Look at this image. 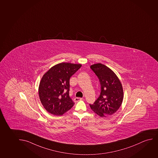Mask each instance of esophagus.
<instances>
[{
	"mask_svg": "<svg viewBox=\"0 0 158 158\" xmlns=\"http://www.w3.org/2000/svg\"><path fill=\"white\" fill-rule=\"evenodd\" d=\"M82 100L83 98H74V101H75V102H78L79 101H81V100Z\"/></svg>",
	"mask_w": 158,
	"mask_h": 158,
	"instance_id": "1",
	"label": "esophagus"
}]
</instances>
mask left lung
Here are the masks:
<instances>
[{
  "label": "left lung",
  "instance_id": "left-lung-1",
  "mask_svg": "<svg viewBox=\"0 0 158 158\" xmlns=\"http://www.w3.org/2000/svg\"><path fill=\"white\" fill-rule=\"evenodd\" d=\"M90 68L98 76L101 93L93 104H89L95 113L101 117L111 115L119 109L123 98L122 85L115 73L101 63L92 65Z\"/></svg>",
  "mask_w": 158,
  "mask_h": 158
}]
</instances>
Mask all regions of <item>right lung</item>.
<instances>
[{
  "label": "right lung",
  "mask_w": 158,
  "mask_h": 158,
  "mask_svg": "<svg viewBox=\"0 0 158 158\" xmlns=\"http://www.w3.org/2000/svg\"><path fill=\"white\" fill-rule=\"evenodd\" d=\"M81 64L62 63L49 69L43 76L39 96L43 107L50 113L62 115L75 103L69 96L70 78Z\"/></svg>",
  "instance_id": "add662e5"
}]
</instances>
